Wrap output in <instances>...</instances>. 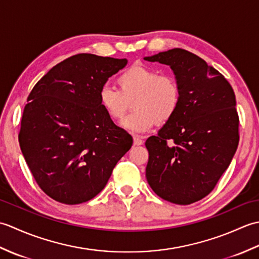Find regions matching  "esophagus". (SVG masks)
I'll use <instances>...</instances> for the list:
<instances>
[{
    "label": "esophagus",
    "mask_w": 259,
    "mask_h": 259,
    "mask_svg": "<svg viewBox=\"0 0 259 259\" xmlns=\"http://www.w3.org/2000/svg\"><path fill=\"white\" fill-rule=\"evenodd\" d=\"M142 144H144V140H142L140 137H137V136L134 137V145L135 146H141Z\"/></svg>",
    "instance_id": "1"
}]
</instances>
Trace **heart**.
I'll return each mask as SVG.
<instances>
[{"mask_svg": "<svg viewBox=\"0 0 259 259\" xmlns=\"http://www.w3.org/2000/svg\"><path fill=\"white\" fill-rule=\"evenodd\" d=\"M119 90L110 85L99 91V103L109 118L121 120L133 102L134 111L121 125L130 133L144 134L156 122L164 123L177 112L180 87L171 75H159L156 70L135 64L118 76Z\"/></svg>", "mask_w": 259, "mask_h": 259, "instance_id": "b5f03b06", "label": "heart"}]
</instances>
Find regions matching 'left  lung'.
<instances>
[{"instance_id":"1","label":"left lung","mask_w":259,"mask_h":259,"mask_svg":"<svg viewBox=\"0 0 259 259\" xmlns=\"http://www.w3.org/2000/svg\"><path fill=\"white\" fill-rule=\"evenodd\" d=\"M169 65L181 91L177 112L146 141L147 181L162 199L189 205L210 192L238 147V114L232 85L184 49L145 57Z\"/></svg>"}]
</instances>
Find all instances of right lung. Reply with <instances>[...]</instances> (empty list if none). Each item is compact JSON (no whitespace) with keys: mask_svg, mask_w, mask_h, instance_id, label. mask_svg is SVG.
Masks as SVG:
<instances>
[{"mask_svg":"<svg viewBox=\"0 0 259 259\" xmlns=\"http://www.w3.org/2000/svg\"><path fill=\"white\" fill-rule=\"evenodd\" d=\"M126 63V59L76 54L32 89L19 142L33 177L52 199L67 205L92 199L133 146V137L99 103V91Z\"/></svg>","mask_w":259,"mask_h":259,"instance_id":"obj_1","label":"right lung"}]
</instances>
